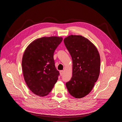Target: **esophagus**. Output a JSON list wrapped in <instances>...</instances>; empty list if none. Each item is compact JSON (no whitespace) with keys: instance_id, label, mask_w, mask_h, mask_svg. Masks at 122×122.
Wrapping results in <instances>:
<instances>
[{"instance_id":"obj_1","label":"esophagus","mask_w":122,"mask_h":122,"mask_svg":"<svg viewBox=\"0 0 122 122\" xmlns=\"http://www.w3.org/2000/svg\"><path fill=\"white\" fill-rule=\"evenodd\" d=\"M63 72H64V71L63 70H61L60 71V74L61 76H62L63 74Z\"/></svg>"}]
</instances>
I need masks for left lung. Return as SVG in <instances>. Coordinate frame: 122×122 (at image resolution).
<instances>
[{
	"label": "left lung",
	"mask_w": 122,
	"mask_h": 122,
	"mask_svg": "<svg viewBox=\"0 0 122 122\" xmlns=\"http://www.w3.org/2000/svg\"><path fill=\"white\" fill-rule=\"evenodd\" d=\"M63 41L73 62L72 76L66 83V88L74 97H84L91 91L99 76V52L94 44L82 36H69Z\"/></svg>",
	"instance_id": "obj_1"
}]
</instances>
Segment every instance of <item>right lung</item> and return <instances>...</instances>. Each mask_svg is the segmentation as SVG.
<instances>
[{
    "instance_id": "obj_1",
    "label": "right lung",
    "mask_w": 122,
    "mask_h": 122,
    "mask_svg": "<svg viewBox=\"0 0 122 122\" xmlns=\"http://www.w3.org/2000/svg\"><path fill=\"white\" fill-rule=\"evenodd\" d=\"M62 40L61 37H44L25 49L22 59L23 75L28 87L36 95H47L58 79L53 54Z\"/></svg>"
}]
</instances>
